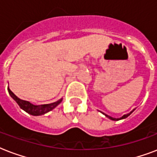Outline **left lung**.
Segmentation results:
<instances>
[{"mask_svg":"<svg viewBox=\"0 0 157 157\" xmlns=\"http://www.w3.org/2000/svg\"><path fill=\"white\" fill-rule=\"evenodd\" d=\"M134 110H133V111H132V112H129V113H128V114L124 115V116H123V117H121V118H114V117H110V116H107V115L104 114V113H103V114H104L105 116H106V117H108V118H109V119L112 120V121H119V120L124 119V118H126V117H129V115L131 114L132 112H134Z\"/></svg>","mask_w":157,"mask_h":157,"instance_id":"obj_1","label":"left lung"}]
</instances>
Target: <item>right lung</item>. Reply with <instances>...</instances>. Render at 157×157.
I'll return each mask as SVG.
<instances>
[{"label": "right lung", "mask_w": 157, "mask_h": 157, "mask_svg": "<svg viewBox=\"0 0 157 157\" xmlns=\"http://www.w3.org/2000/svg\"><path fill=\"white\" fill-rule=\"evenodd\" d=\"M8 91L11 97L16 101V103H18V106H19L22 109L24 110L25 112H27L28 113H29V114L33 115V116H40V115L47 113V112H49L50 111L54 109L56 106H58L59 103H61L62 101V99H60V100L57 101L55 103H50V104H44L40 105V106H36V105H34L33 104V103H31L30 102H28V101L23 100V99H20L19 98H18V97H17V96H16L9 88Z\"/></svg>", "instance_id": "obj_1"}]
</instances>
